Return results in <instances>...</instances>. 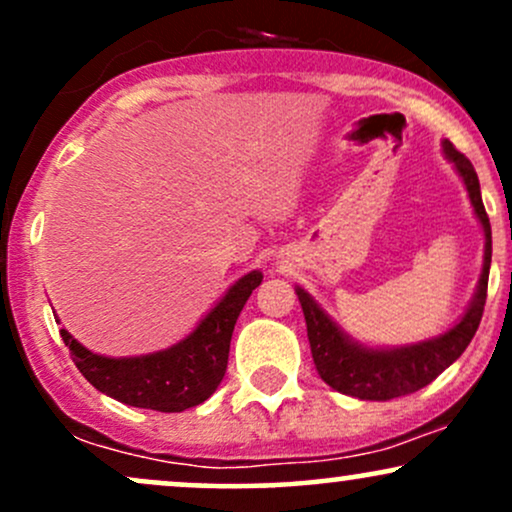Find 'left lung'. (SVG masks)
Wrapping results in <instances>:
<instances>
[{"instance_id":"left-lung-1","label":"left lung","mask_w":512,"mask_h":512,"mask_svg":"<svg viewBox=\"0 0 512 512\" xmlns=\"http://www.w3.org/2000/svg\"><path fill=\"white\" fill-rule=\"evenodd\" d=\"M443 151L445 158L457 168V173L464 180L469 202H472L474 214L481 221L486 236L484 269H481L477 293H474L462 320L440 337L411 346H399V349H368V346L346 337L325 315V310L310 298V293L296 286L305 325H308V342L317 373L327 385L342 392V395L370 399V402H387V399L411 395V392L433 383L445 368L452 366L477 334L481 315H484L486 286H489L491 223L489 216H486L484 202H481L477 170L448 139L443 142Z\"/></svg>"}]
</instances>
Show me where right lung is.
Here are the masks:
<instances>
[{"label": "right lung", "instance_id": "add662e5", "mask_svg": "<svg viewBox=\"0 0 512 512\" xmlns=\"http://www.w3.org/2000/svg\"><path fill=\"white\" fill-rule=\"evenodd\" d=\"M262 284V272L240 276L209 315L170 349L132 358L98 356L81 346L67 330L64 344L81 375L103 395L139 409L185 411L214 395L228 366V349L236 320L250 293ZM60 322V320H57Z\"/></svg>", "mask_w": 512, "mask_h": 512}]
</instances>
